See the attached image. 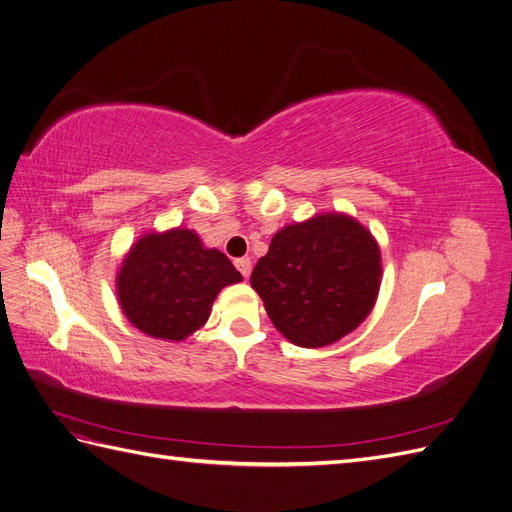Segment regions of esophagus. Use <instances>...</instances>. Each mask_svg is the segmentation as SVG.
Returning <instances> with one entry per match:
<instances>
[{"mask_svg": "<svg viewBox=\"0 0 512 512\" xmlns=\"http://www.w3.org/2000/svg\"><path fill=\"white\" fill-rule=\"evenodd\" d=\"M235 267L239 269V273L243 277H250V273H252V260L250 258H237L235 260Z\"/></svg>", "mask_w": 512, "mask_h": 512, "instance_id": "esophagus-1", "label": "esophagus"}]
</instances>
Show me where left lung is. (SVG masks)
Segmentation results:
<instances>
[{
	"mask_svg": "<svg viewBox=\"0 0 512 512\" xmlns=\"http://www.w3.org/2000/svg\"><path fill=\"white\" fill-rule=\"evenodd\" d=\"M380 280L374 235L352 215L331 211L277 230L250 284L288 342L322 348L371 314Z\"/></svg>",
	"mask_w": 512,
	"mask_h": 512,
	"instance_id": "left-lung-1",
	"label": "left lung"
}]
</instances>
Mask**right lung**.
Here are the masks:
<instances>
[{
    "label": "right lung",
    "mask_w": 512,
    "mask_h": 512,
    "mask_svg": "<svg viewBox=\"0 0 512 512\" xmlns=\"http://www.w3.org/2000/svg\"><path fill=\"white\" fill-rule=\"evenodd\" d=\"M241 273L190 228L149 230L123 256L115 277L117 301L132 327L153 339L183 342L211 316L222 288Z\"/></svg>",
    "instance_id": "add662e5"
}]
</instances>
